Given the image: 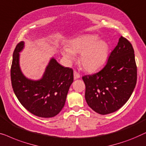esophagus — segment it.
<instances>
[{"label":"esophagus","mask_w":146,"mask_h":146,"mask_svg":"<svg viewBox=\"0 0 146 146\" xmlns=\"http://www.w3.org/2000/svg\"><path fill=\"white\" fill-rule=\"evenodd\" d=\"M73 75H74V79H79V78H80V77H81L80 74L79 73H77L76 71H74Z\"/></svg>","instance_id":"esophagus-1"}]
</instances>
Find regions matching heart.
I'll return each instance as SVG.
<instances>
[{
	"mask_svg": "<svg viewBox=\"0 0 146 146\" xmlns=\"http://www.w3.org/2000/svg\"><path fill=\"white\" fill-rule=\"evenodd\" d=\"M69 48H64L63 55L67 61L75 59V53H80L79 61L83 69L89 72L100 69L108 59L109 46L99 40L96 35H83L70 41Z\"/></svg>",
	"mask_w": 146,
	"mask_h": 146,
	"instance_id": "1",
	"label": "heart"
}]
</instances>
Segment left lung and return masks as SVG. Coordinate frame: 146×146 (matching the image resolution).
I'll return each instance as SVG.
<instances>
[{
  "label": "left lung",
  "instance_id": "1",
  "mask_svg": "<svg viewBox=\"0 0 146 146\" xmlns=\"http://www.w3.org/2000/svg\"><path fill=\"white\" fill-rule=\"evenodd\" d=\"M85 100L100 114H108L122 107L134 91L137 81V67L131 43L120 36L102 70L83 76Z\"/></svg>",
  "mask_w": 146,
  "mask_h": 146
}]
</instances>
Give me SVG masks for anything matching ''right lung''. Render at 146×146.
I'll use <instances>...</instances> for the list:
<instances>
[{"label": "right lung", "mask_w": 146, "mask_h": 146, "mask_svg": "<svg viewBox=\"0 0 146 146\" xmlns=\"http://www.w3.org/2000/svg\"><path fill=\"white\" fill-rule=\"evenodd\" d=\"M24 42L16 46L11 69V83L14 94L22 105L30 113L42 118L58 114L65 105L69 87L73 82V71L52 58L40 79L26 78L19 64L20 52Z\"/></svg>", "instance_id": "right-lung-1"}]
</instances>
